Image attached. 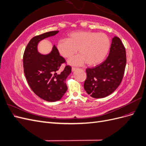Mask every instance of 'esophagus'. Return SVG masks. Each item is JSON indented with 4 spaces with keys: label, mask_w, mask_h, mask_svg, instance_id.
<instances>
[{
    "label": "esophagus",
    "mask_w": 146,
    "mask_h": 146,
    "mask_svg": "<svg viewBox=\"0 0 146 146\" xmlns=\"http://www.w3.org/2000/svg\"><path fill=\"white\" fill-rule=\"evenodd\" d=\"M77 68H76V67H72V71H74V70H76Z\"/></svg>",
    "instance_id": "esophagus-1"
}]
</instances>
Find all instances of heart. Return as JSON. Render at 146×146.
<instances>
[{
	"mask_svg": "<svg viewBox=\"0 0 146 146\" xmlns=\"http://www.w3.org/2000/svg\"><path fill=\"white\" fill-rule=\"evenodd\" d=\"M110 39L104 33L91 31H80L71 33L68 39H60L57 43V49L65 58H70L78 49L80 55L70 59L69 63L82 65L86 63L92 66L102 62L110 48Z\"/></svg>",
	"mask_w": 146,
	"mask_h": 146,
	"instance_id": "1",
	"label": "heart"
}]
</instances>
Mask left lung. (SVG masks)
Masks as SVG:
<instances>
[{
	"label": "left lung",
	"mask_w": 146,
	"mask_h": 146,
	"mask_svg": "<svg viewBox=\"0 0 146 146\" xmlns=\"http://www.w3.org/2000/svg\"><path fill=\"white\" fill-rule=\"evenodd\" d=\"M126 62L125 48L120 38L114 37L108 58L96 67L86 69L84 88L87 93L96 99L113 93L122 80Z\"/></svg>",
	"instance_id": "left-lung-1"
}]
</instances>
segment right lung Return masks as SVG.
I'll return each mask as SVG.
<instances>
[{"label":"right lung","mask_w":146,"mask_h":146,"mask_svg":"<svg viewBox=\"0 0 146 146\" xmlns=\"http://www.w3.org/2000/svg\"><path fill=\"white\" fill-rule=\"evenodd\" d=\"M58 33V31H52L33 37L23 55L24 72L29 86L35 94L48 102H56L62 98L68 90L66 79L71 72V67L67 64L60 70L61 66L66 62L55 46L48 55L38 52L39 41Z\"/></svg>","instance_id":"add662e5"}]
</instances>
